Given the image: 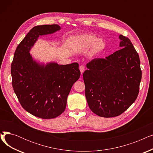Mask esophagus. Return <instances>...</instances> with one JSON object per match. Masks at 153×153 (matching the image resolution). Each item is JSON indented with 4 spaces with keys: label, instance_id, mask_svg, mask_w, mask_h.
<instances>
[{
    "label": "esophagus",
    "instance_id": "esophagus-1",
    "mask_svg": "<svg viewBox=\"0 0 153 153\" xmlns=\"http://www.w3.org/2000/svg\"><path fill=\"white\" fill-rule=\"evenodd\" d=\"M79 69H80V71H81V73L82 74L85 71V67L83 65H82L79 67Z\"/></svg>",
    "mask_w": 153,
    "mask_h": 153
}]
</instances>
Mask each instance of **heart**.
Instances as JSON below:
<instances>
[{
	"mask_svg": "<svg viewBox=\"0 0 153 153\" xmlns=\"http://www.w3.org/2000/svg\"><path fill=\"white\" fill-rule=\"evenodd\" d=\"M77 43L82 48H89L92 45V52L93 53H99L105 48V42L102 39H97V36L91 34L78 36Z\"/></svg>",
	"mask_w": 153,
	"mask_h": 153,
	"instance_id": "heart-1",
	"label": "heart"
}]
</instances>
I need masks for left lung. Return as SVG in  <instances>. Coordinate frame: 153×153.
I'll use <instances>...</instances> for the list:
<instances>
[{
	"instance_id": "1",
	"label": "left lung",
	"mask_w": 153,
	"mask_h": 153,
	"mask_svg": "<svg viewBox=\"0 0 153 153\" xmlns=\"http://www.w3.org/2000/svg\"><path fill=\"white\" fill-rule=\"evenodd\" d=\"M120 49L105 58L87 64L83 74L88 105L100 117H117L137 98L142 72L140 59L130 39L120 35Z\"/></svg>"
}]
</instances>
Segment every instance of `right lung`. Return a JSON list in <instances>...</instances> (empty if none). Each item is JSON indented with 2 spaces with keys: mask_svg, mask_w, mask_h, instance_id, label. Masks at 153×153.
I'll return each instance as SVG.
<instances>
[{
  "mask_svg": "<svg viewBox=\"0 0 153 153\" xmlns=\"http://www.w3.org/2000/svg\"><path fill=\"white\" fill-rule=\"evenodd\" d=\"M59 30L58 25L31 28L16 48L11 64L12 84L22 107L43 119L54 118L64 112L71 87L81 76L77 62L66 65L50 63L44 66L30 54L39 35Z\"/></svg>",
  "mask_w": 153,
  "mask_h": 153,
  "instance_id": "1",
  "label": "right lung"
}]
</instances>
